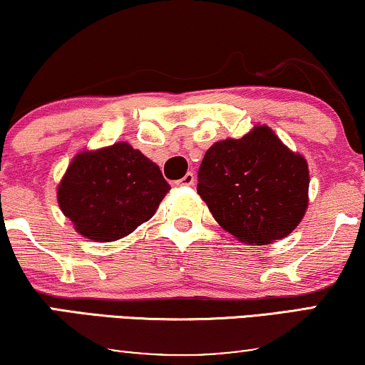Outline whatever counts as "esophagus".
Returning a JSON list of instances; mask_svg holds the SVG:
<instances>
[{"label":"esophagus","mask_w":365,"mask_h":365,"mask_svg":"<svg viewBox=\"0 0 365 365\" xmlns=\"http://www.w3.org/2000/svg\"><path fill=\"white\" fill-rule=\"evenodd\" d=\"M194 181H196V176H194V174H192V173H187V174H186V176H184V178H181V179H179V181H178V184H181V186H192V184H194Z\"/></svg>","instance_id":"34e87169"}]
</instances>
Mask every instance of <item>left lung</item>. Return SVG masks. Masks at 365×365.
Instances as JSON below:
<instances>
[{
  "mask_svg": "<svg viewBox=\"0 0 365 365\" xmlns=\"http://www.w3.org/2000/svg\"><path fill=\"white\" fill-rule=\"evenodd\" d=\"M306 159L257 126L212 144L197 171V194L239 241L269 244L291 234L307 209Z\"/></svg>",
  "mask_w": 365,
  "mask_h": 365,
  "instance_id": "left-lung-1",
  "label": "left lung"
}]
</instances>
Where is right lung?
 Masks as SVG:
<instances>
[{
	"instance_id": "obj_1",
	"label": "right lung",
	"mask_w": 365,
	"mask_h": 365,
	"mask_svg": "<svg viewBox=\"0 0 365 365\" xmlns=\"http://www.w3.org/2000/svg\"><path fill=\"white\" fill-rule=\"evenodd\" d=\"M169 189L156 164L128 143H116L73 159L58 202L79 234L111 242L149 221Z\"/></svg>"
}]
</instances>
